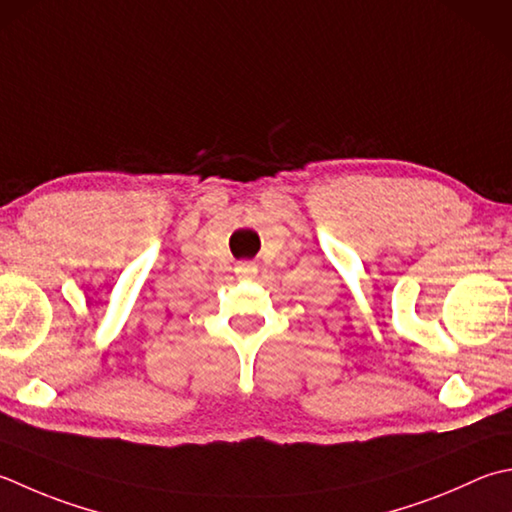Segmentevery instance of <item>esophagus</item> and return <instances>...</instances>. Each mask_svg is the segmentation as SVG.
<instances>
[{
	"instance_id": "esophagus-1",
	"label": "esophagus",
	"mask_w": 512,
	"mask_h": 512,
	"mask_svg": "<svg viewBox=\"0 0 512 512\" xmlns=\"http://www.w3.org/2000/svg\"><path fill=\"white\" fill-rule=\"evenodd\" d=\"M235 273L239 277H255L257 275V264H253V262H239L237 268H235Z\"/></svg>"
}]
</instances>
